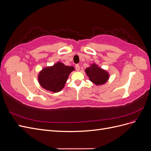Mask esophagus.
<instances>
[{"label": "esophagus", "mask_w": 151, "mask_h": 151, "mask_svg": "<svg viewBox=\"0 0 151 151\" xmlns=\"http://www.w3.org/2000/svg\"><path fill=\"white\" fill-rule=\"evenodd\" d=\"M76 69L77 71H79L80 70V66L79 64H76Z\"/></svg>", "instance_id": "1"}]
</instances>
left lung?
Segmentation results:
<instances>
[{
    "label": "left lung",
    "instance_id": "1",
    "mask_svg": "<svg viewBox=\"0 0 151 151\" xmlns=\"http://www.w3.org/2000/svg\"><path fill=\"white\" fill-rule=\"evenodd\" d=\"M85 72L89 77V80L97 86L106 83L109 79L108 73L94 63L86 68Z\"/></svg>",
    "mask_w": 151,
    "mask_h": 151
}]
</instances>
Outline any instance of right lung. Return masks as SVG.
Returning a JSON list of instances; mask_svg holds the SVG:
<instances>
[{
	"instance_id": "right-lung-1",
	"label": "right lung",
	"mask_w": 151,
	"mask_h": 151,
	"mask_svg": "<svg viewBox=\"0 0 151 151\" xmlns=\"http://www.w3.org/2000/svg\"><path fill=\"white\" fill-rule=\"evenodd\" d=\"M73 70L74 67L67 66L58 62L53 66L43 68L39 73L38 82L45 89L57 93L63 88L68 76Z\"/></svg>"
}]
</instances>
